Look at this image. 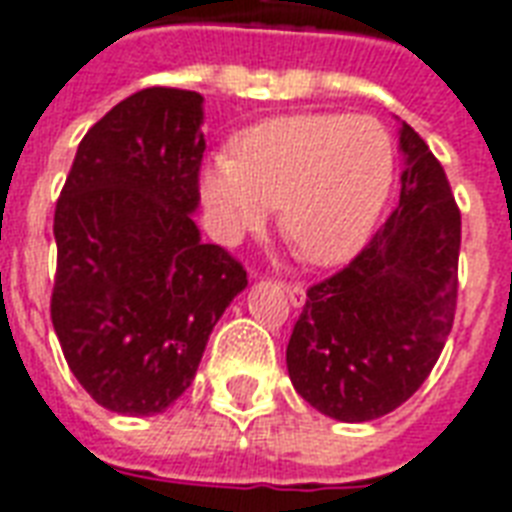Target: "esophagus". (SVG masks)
Returning a JSON list of instances; mask_svg holds the SVG:
<instances>
[{"instance_id":"obj_1","label":"esophagus","mask_w":512,"mask_h":512,"mask_svg":"<svg viewBox=\"0 0 512 512\" xmlns=\"http://www.w3.org/2000/svg\"><path fill=\"white\" fill-rule=\"evenodd\" d=\"M282 290H285L287 301H290L295 309L306 304V293H304V287H301V285H287V282H282Z\"/></svg>"}]
</instances>
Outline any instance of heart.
<instances>
[{
    "label": "heart",
    "mask_w": 512,
    "mask_h": 512,
    "mask_svg": "<svg viewBox=\"0 0 512 512\" xmlns=\"http://www.w3.org/2000/svg\"><path fill=\"white\" fill-rule=\"evenodd\" d=\"M391 135L369 116L301 113L255 124L236 151L200 168V195L219 236L238 238L279 206V225L312 266L361 249L391 195Z\"/></svg>",
    "instance_id": "heart-1"
}]
</instances>
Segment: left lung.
Instances as JSON below:
<instances>
[{"mask_svg":"<svg viewBox=\"0 0 512 512\" xmlns=\"http://www.w3.org/2000/svg\"><path fill=\"white\" fill-rule=\"evenodd\" d=\"M399 151V208L350 266L309 287L287 344L295 391L342 423L377 420L410 399L456 314L461 214L445 170L407 121Z\"/></svg>","mask_w":512,"mask_h":512,"instance_id":"obj_1","label":"left lung"}]
</instances>
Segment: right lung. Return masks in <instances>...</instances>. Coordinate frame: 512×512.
Instances as JSON below:
<instances>
[{"label":"right lung","mask_w":512,"mask_h":512,"mask_svg":"<svg viewBox=\"0 0 512 512\" xmlns=\"http://www.w3.org/2000/svg\"><path fill=\"white\" fill-rule=\"evenodd\" d=\"M203 119L198 92L130 94L83 135L56 203L54 331L75 380L119 415L168 410L246 290L192 219Z\"/></svg>","instance_id":"add662e5"}]
</instances>
